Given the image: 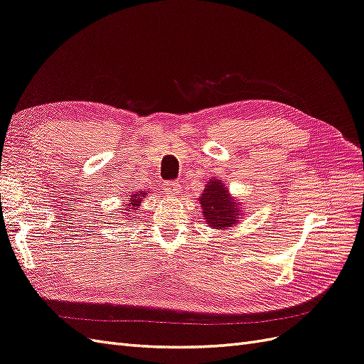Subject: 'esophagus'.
<instances>
[{"label":"esophagus","mask_w":364,"mask_h":364,"mask_svg":"<svg viewBox=\"0 0 364 364\" xmlns=\"http://www.w3.org/2000/svg\"><path fill=\"white\" fill-rule=\"evenodd\" d=\"M165 191L170 196H176L181 193V185L178 182H166L165 183Z\"/></svg>","instance_id":"esophagus-1"}]
</instances>
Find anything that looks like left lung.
I'll return each instance as SVG.
<instances>
[{
  "label": "left lung",
  "instance_id": "1",
  "mask_svg": "<svg viewBox=\"0 0 364 364\" xmlns=\"http://www.w3.org/2000/svg\"><path fill=\"white\" fill-rule=\"evenodd\" d=\"M199 203L205 222L213 230H231L245 213L240 199L231 196L227 185L218 178H211L205 183Z\"/></svg>",
  "mask_w": 364,
  "mask_h": 364
}]
</instances>
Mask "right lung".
Returning <instances> with one entry per match:
<instances>
[{"label": "right lung", "instance_id": "obj_1", "mask_svg": "<svg viewBox=\"0 0 364 364\" xmlns=\"http://www.w3.org/2000/svg\"><path fill=\"white\" fill-rule=\"evenodd\" d=\"M146 194H149L146 191H134L130 196H125L127 200L122 205V206H125L124 211H122V214L125 215V219H129V218H132V215H134L136 210L139 208L142 200L146 198Z\"/></svg>", "mask_w": 364, "mask_h": 364}]
</instances>
